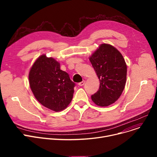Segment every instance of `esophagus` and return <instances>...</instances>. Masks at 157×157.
<instances>
[{
  "mask_svg": "<svg viewBox=\"0 0 157 157\" xmlns=\"http://www.w3.org/2000/svg\"><path fill=\"white\" fill-rule=\"evenodd\" d=\"M85 81H81V82H80V83L78 84L79 86H83L84 85H85Z\"/></svg>",
  "mask_w": 157,
  "mask_h": 157,
  "instance_id": "esophagus-1",
  "label": "esophagus"
}]
</instances>
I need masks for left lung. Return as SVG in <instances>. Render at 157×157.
Here are the masks:
<instances>
[{"instance_id": "8db88e82", "label": "left lung", "mask_w": 157, "mask_h": 157, "mask_svg": "<svg viewBox=\"0 0 157 157\" xmlns=\"http://www.w3.org/2000/svg\"><path fill=\"white\" fill-rule=\"evenodd\" d=\"M89 60L100 81L99 88L92 95V100L97 105L108 106L118 99L124 90L127 71L125 59L116 48L104 43Z\"/></svg>"}]
</instances>
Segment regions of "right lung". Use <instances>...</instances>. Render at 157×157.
Segmentation results:
<instances>
[{"mask_svg":"<svg viewBox=\"0 0 157 157\" xmlns=\"http://www.w3.org/2000/svg\"><path fill=\"white\" fill-rule=\"evenodd\" d=\"M60 67L59 62L43 54L32 65L29 74L30 87L36 99L55 112L65 109L71 103L75 86Z\"/></svg>","mask_w":157,"mask_h":157,"instance_id":"add662e5","label":"right lung"}]
</instances>
